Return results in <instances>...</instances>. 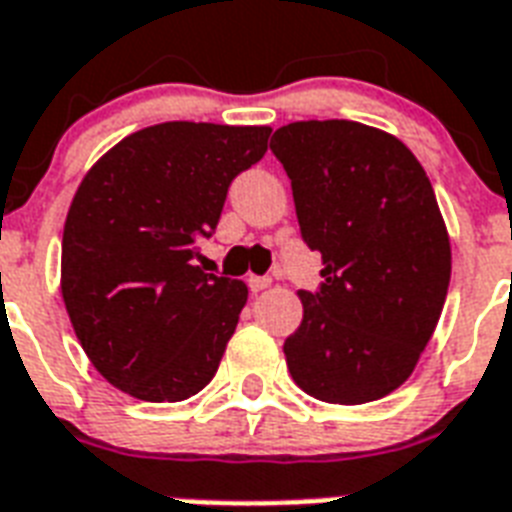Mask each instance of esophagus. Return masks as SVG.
Instances as JSON below:
<instances>
[{
	"label": "esophagus",
	"instance_id": "1",
	"mask_svg": "<svg viewBox=\"0 0 512 512\" xmlns=\"http://www.w3.org/2000/svg\"><path fill=\"white\" fill-rule=\"evenodd\" d=\"M269 285H272V280H269V277H259V275L248 277V288H251L253 293L264 291V288H269Z\"/></svg>",
	"mask_w": 512,
	"mask_h": 512
}]
</instances>
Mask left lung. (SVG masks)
<instances>
[{
    "instance_id": "8db88e82",
    "label": "left lung",
    "mask_w": 512,
    "mask_h": 512,
    "mask_svg": "<svg viewBox=\"0 0 512 512\" xmlns=\"http://www.w3.org/2000/svg\"><path fill=\"white\" fill-rule=\"evenodd\" d=\"M269 149L291 178L323 283L283 344L312 398L358 406L406 382L451 280V245L425 168L403 141L350 120L291 122Z\"/></svg>"
}]
</instances>
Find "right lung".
<instances>
[{
    "mask_svg": "<svg viewBox=\"0 0 512 512\" xmlns=\"http://www.w3.org/2000/svg\"><path fill=\"white\" fill-rule=\"evenodd\" d=\"M269 128L162 122L95 162L71 200L61 293L106 382L149 403L192 398L219 371L248 301L243 280L194 259L229 184L264 157Z\"/></svg>",
    "mask_w": 512,
    "mask_h": 512,
    "instance_id": "add662e5",
    "label": "right lung"
}]
</instances>
